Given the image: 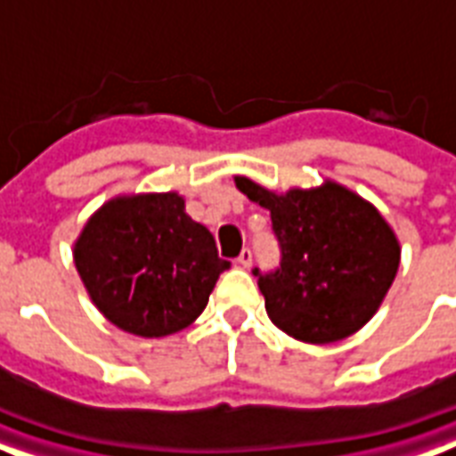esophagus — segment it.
<instances>
[{"label": "esophagus", "mask_w": 456, "mask_h": 456, "mask_svg": "<svg viewBox=\"0 0 456 456\" xmlns=\"http://www.w3.org/2000/svg\"><path fill=\"white\" fill-rule=\"evenodd\" d=\"M236 263L241 265V267H250V263H253V250L243 248L241 256L236 257Z\"/></svg>", "instance_id": "1"}]
</instances>
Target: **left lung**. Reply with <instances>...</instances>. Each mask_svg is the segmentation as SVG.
I'll list each match as a JSON object with an SVG mask.
<instances>
[{
	"mask_svg": "<svg viewBox=\"0 0 456 456\" xmlns=\"http://www.w3.org/2000/svg\"><path fill=\"white\" fill-rule=\"evenodd\" d=\"M270 210L274 270H253L274 324L305 343H333L374 317L400 265V246L379 210L338 184L277 196L236 177Z\"/></svg>",
	"mask_w": 456,
	"mask_h": 456,
	"instance_id": "obj_1",
	"label": "left lung"
}]
</instances>
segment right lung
Returning <instances> with one entry per match:
<instances>
[{"instance_id":"1","label":"right lung","mask_w":456,"mask_h":456,"mask_svg":"<svg viewBox=\"0 0 456 456\" xmlns=\"http://www.w3.org/2000/svg\"><path fill=\"white\" fill-rule=\"evenodd\" d=\"M75 267L103 317L127 333L160 338L206 310L232 263L184 213L182 196L149 193L106 203L75 243Z\"/></svg>"}]
</instances>
